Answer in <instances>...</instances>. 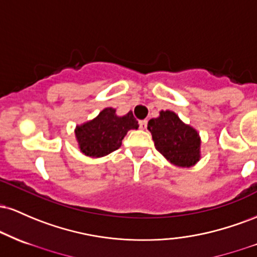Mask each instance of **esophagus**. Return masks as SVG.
<instances>
[{
	"instance_id": "34e87169",
	"label": "esophagus",
	"mask_w": 257,
	"mask_h": 257,
	"mask_svg": "<svg viewBox=\"0 0 257 257\" xmlns=\"http://www.w3.org/2000/svg\"><path fill=\"white\" fill-rule=\"evenodd\" d=\"M139 125H140V129H146V126H147V120L146 119H144V120H140V122H139Z\"/></svg>"
}]
</instances>
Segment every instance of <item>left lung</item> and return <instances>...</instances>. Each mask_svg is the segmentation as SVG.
Returning <instances> with one entry per match:
<instances>
[{"label": "left lung", "mask_w": 257, "mask_h": 257, "mask_svg": "<svg viewBox=\"0 0 257 257\" xmlns=\"http://www.w3.org/2000/svg\"><path fill=\"white\" fill-rule=\"evenodd\" d=\"M156 150L176 167L190 168L200 159L199 133L186 124L173 111L159 112L157 118L149 120Z\"/></svg>", "instance_id": "obj_1"}]
</instances>
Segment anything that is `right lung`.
Instances as JSON below:
<instances>
[{
  "mask_svg": "<svg viewBox=\"0 0 257 257\" xmlns=\"http://www.w3.org/2000/svg\"><path fill=\"white\" fill-rule=\"evenodd\" d=\"M138 128L133 112L120 117L117 116L114 108L106 107L95 118L76 126L75 135L83 155L100 158L118 150L126 133Z\"/></svg>",
  "mask_w": 257,
  "mask_h": 257,
  "instance_id": "right-lung-1",
  "label": "right lung"
}]
</instances>
